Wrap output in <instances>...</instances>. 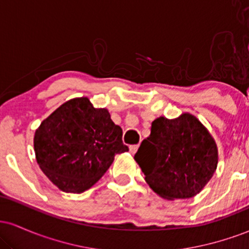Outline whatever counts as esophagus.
Listing matches in <instances>:
<instances>
[{
  "instance_id": "esophagus-1",
  "label": "esophagus",
  "mask_w": 249,
  "mask_h": 249,
  "mask_svg": "<svg viewBox=\"0 0 249 249\" xmlns=\"http://www.w3.org/2000/svg\"><path fill=\"white\" fill-rule=\"evenodd\" d=\"M138 151V145H131L130 146V153L131 154H134Z\"/></svg>"
}]
</instances>
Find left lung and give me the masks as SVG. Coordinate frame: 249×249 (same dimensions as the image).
Masks as SVG:
<instances>
[{"mask_svg": "<svg viewBox=\"0 0 249 249\" xmlns=\"http://www.w3.org/2000/svg\"><path fill=\"white\" fill-rule=\"evenodd\" d=\"M134 160L145 180L161 198L187 199L210 181L218 165V148L207 128L196 117H159L142 142Z\"/></svg>", "mask_w": 249, "mask_h": 249, "instance_id": "obj_1", "label": "left lung"}]
</instances>
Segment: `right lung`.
<instances>
[{"label": "right lung", "instance_id": "right-lung-1", "mask_svg": "<svg viewBox=\"0 0 249 249\" xmlns=\"http://www.w3.org/2000/svg\"><path fill=\"white\" fill-rule=\"evenodd\" d=\"M122 137L107 108H95L87 97L73 98L36 130V160L63 192L82 193L102 178L116 154L128 151Z\"/></svg>", "mask_w": 249, "mask_h": 249}]
</instances>
